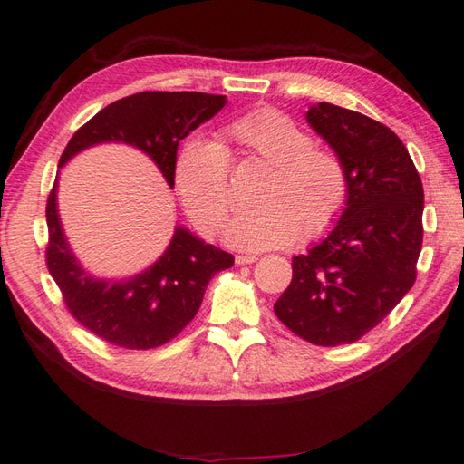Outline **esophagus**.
Instances as JSON below:
<instances>
[{
    "mask_svg": "<svg viewBox=\"0 0 464 464\" xmlns=\"http://www.w3.org/2000/svg\"><path fill=\"white\" fill-rule=\"evenodd\" d=\"M258 256H255V255H237L235 256V263L237 265H253L255 261H256Z\"/></svg>",
    "mask_w": 464,
    "mask_h": 464,
    "instance_id": "1",
    "label": "esophagus"
}]
</instances>
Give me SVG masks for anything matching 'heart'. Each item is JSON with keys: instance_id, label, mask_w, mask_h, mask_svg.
Returning <instances> with one entry per match:
<instances>
[{"instance_id": "b5f03b06", "label": "heart", "mask_w": 464, "mask_h": 464, "mask_svg": "<svg viewBox=\"0 0 464 464\" xmlns=\"http://www.w3.org/2000/svg\"><path fill=\"white\" fill-rule=\"evenodd\" d=\"M237 154L271 164L255 201L223 231L241 251H266L324 235L348 198L346 168L336 154L314 148V140L293 118L275 109H255L223 126ZM176 188L191 219L206 233L223 223L233 206L229 154L201 136L183 140L174 166Z\"/></svg>"}]
</instances>
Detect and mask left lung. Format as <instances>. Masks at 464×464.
<instances>
[{
  "instance_id": "1",
  "label": "left lung",
  "mask_w": 464,
  "mask_h": 464,
  "mask_svg": "<svg viewBox=\"0 0 464 464\" xmlns=\"http://www.w3.org/2000/svg\"><path fill=\"white\" fill-rule=\"evenodd\" d=\"M306 121L346 168L348 198L326 239L293 258L275 314L296 336L330 348L360 340L411 290L423 183L401 140L373 118L318 102Z\"/></svg>"
}]
</instances>
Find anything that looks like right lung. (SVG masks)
I'll list each match as a JSON object with an SVG mask.
<instances>
[{
	"label": "right lung",
	"mask_w": 464,
	"mask_h": 464,
	"mask_svg": "<svg viewBox=\"0 0 464 464\" xmlns=\"http://www.w3.org/2000/svg\"><path fill=\"white\" fill-rule=\"evenodd\" d=\"M223 94L146 91L106 106L69 140L59 168L82 150L122 142L156 161L174 188L178 146L225 106ZM47 268L69 312L94 336L126 350H150L176 338L198 314L211 278L233 255L178 227L158 261L132 278H94L74 258L57 211V181L47 199Z\"/></svg>",
	"instance_id": "right-lung-1"
}]
</instances>
